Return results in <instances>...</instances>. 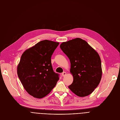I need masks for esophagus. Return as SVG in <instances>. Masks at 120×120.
I'll list each match as a JSON object with an SVG mask.
<instances>
[{"mask_svg": "<svg viewBox=\"0 0 120 120\" xmlns=\"http://www.w3.org/2000/svg\"><path fill=\"white\" fill-rule=\"evenodd\" d=\"M66 72H63L62 73V76H65V75H66Z\"/></svg>", "mask_w": 120, "mask_h": 120, "instance_id": "obj_1", "label": "esophagus"}]
</instances>
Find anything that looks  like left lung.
<instances>
[{
	"label": "left lung",
	"mask_w": 120,
	"mask_h": 120,
	"mask_svg": "<svg viewBox=\"0 0 120 120\" xmlns=\"http://www.w3.org/2000/svg\"><path fill=\"white\" fill-rule=\"evenodd\" d=\"M60 47L71 62L70 72L73 81L68 88L79 97L90 95L97 87L102 78L99 55L80 38L63 42Z\"/></svg>",
	"instance_id": "8db88e82"
}]
</instances>
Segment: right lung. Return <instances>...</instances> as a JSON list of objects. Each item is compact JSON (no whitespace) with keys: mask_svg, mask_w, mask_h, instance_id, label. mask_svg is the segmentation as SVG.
<instances>
[{"mask_svg":"<svg viewBox=\"0 0 120 120\" xmlns=\"http://www.w3.org/2000/svg\"><path fill=\"white\" fill-rule=\"evenodd\" d=\"M59 43L43 40L23 52L17 66L18 76L27 92L34 98H43L59 80L54 72L51 57Z\"/></svg>","mask_w":120,"mask_h":120,"instance_id":"1","label":"right lung"}]
</instances>
